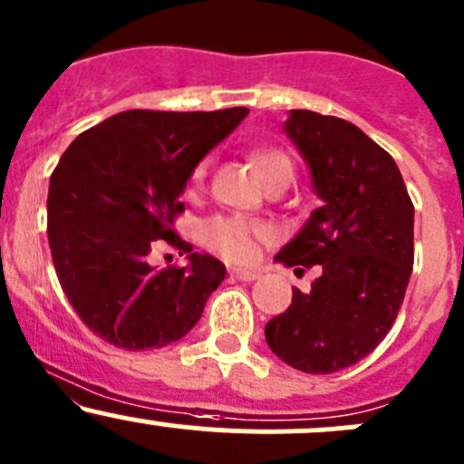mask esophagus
Here are the masks:
<instances>
[{"mask_svg": "<svg viewBox=\"0 0 464 464\" xmlns=\"http://www.w3.org/2000/svg\"><path fill=\"white\" fill-rule=\"evenodd\" d=\"M231 276L237 277V280H242V282H253V280H257V277H260V271L242 269V266H233Z\"/></svg>", "mask_w": 464, "mask_h": 464, "instance_id": "1", "label": "esophagus"}]
</instances>
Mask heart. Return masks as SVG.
<instances>
[{
  "label": "heart",
  "instance_id": "b5f03b06",
  "mask_svg": "<svg viewBox=\"0 0 464 464\" xmlns=\"http://www.w3.org/2000/svg\"><path fill=\"white\" fill-rule=\"evenodd\" d=\"M253 164H256L260 175L265 178V182L269 184L280 175H289L294 178V167H291V160L285 153L276 149H260L253 153ZM207 162H199L195 167L191 175L193 187H199L202 179L207 178ZM271 236V228L266 224L260 222H248L245 218H216L207 228L208 245L216 248L218 253H222L228 260L237 262H248L256 257L257 253V242L265 240Z\"/></svg>",
  "mask_w": 464,
  "mask_h": 464
}]
</instances>
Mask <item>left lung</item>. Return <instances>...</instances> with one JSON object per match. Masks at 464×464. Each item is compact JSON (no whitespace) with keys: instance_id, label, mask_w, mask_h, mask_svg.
<instances>
[{"instance_id":"obj_1","label":"left lung","mask_w":464,"mask_h":464,"mask_svg":"<svg viewBox=\"0 0 464 464\" xmlns=\"http://www.w3.org/2000/svg\"><path fill=\"white\" fill-rule=\"evenodd\" d=\"M285 133L322 204L276 262L320 265V277L309 294L294 289L265 338L289 367L334 373L372 353L396 320L413 269V204L392 155L351 121L289 111Z\"/></svg>"}]
</instances>
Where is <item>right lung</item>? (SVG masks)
<instances>
[{
    "label": "right lung",
    "mask_w": 464,
    "mask_h": 464,
    "mask_svg": "<svg viewBox=\"0 0 464 464\" xmlns=\"http://www.w3.org/2000/svg\"><path fill=\"white\" fill-rule=\"evenodd\" d=\"M248 115L124 111L72 140L51 175L48 245L68 302L106 343L167 347L198 324L227 276L170 228L179 195L204 155ZM162 241L189 253L182 270L148 262ZM181 255V254H180Z\"/></svg>",
    "instance_id": "add662e5"
}]
</instances>
